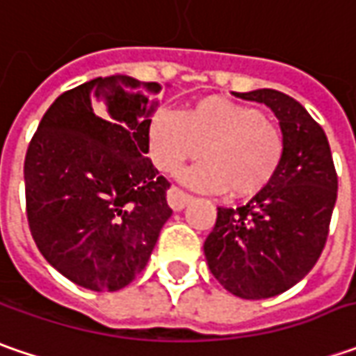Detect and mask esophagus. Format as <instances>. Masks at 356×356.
Here are the masks:
<instances>
[{"instance_id": "34e87169", "label": "esophagus", "mask_w": 356, "mask_h": 356, "mask_svg": "<svg viewBox=\"0 0 356 356\" xmlns=\"http://www.w3.org/2000/svg\"><path fill=\"white\" fill-rule=\"evenodd\" d=\"M166 198H168V206H170L172 210H182L186 204L192 200V196H190V194H186L184 190H180V188L172 186L170 190H168V194H166Z\"/></svg>"}]
</instances>
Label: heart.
Listing matches in <instances>:
<instances>
[{"label": "heart", "instance_id": "b5f03b06", "mask_svg": "<svg viewBox=\"0 0 356 356\" xmlns=\"http://www.w3.org/2000/svg\"><path fill=\"white\" fill-rule=\"evenodd\" d=\"M146 146L156 168L168 174L202 152L204 160L184 174L188 184L252 198L277 178L287 143L259 106L210 95L182 113L158 108L148 120Z\"/></svg>", "mask_w": 356, "mask_h": 356}]
</instances>
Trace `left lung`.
Wrapping results in <instances>:
<instances>
[{"instance_id":"8db88e82","label":"left lung","mask_w":356,"mask_h":356,"mask_svg":"<svg viewBox=\"0 0 356 356\" xmlns=\"http://www.w3.org/2000/svg\"><path fill=\"white\" fill-rule=\"evenodd\" d=\"M267 104L285 132L277 178L239 208H218L204 241L212 275L241 299H267L303 280L329 236L337 200V170L325 130L285 92H236Z\"/></svg>"}]
</instances>
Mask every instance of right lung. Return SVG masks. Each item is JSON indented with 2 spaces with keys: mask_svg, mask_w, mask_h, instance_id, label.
<instances>
[{
  "mask_svg": "<svg viewBox=\"0 0 356 356\" xmlns=\"http://www.w3.org/2000/svg\"><path fill=\"white\" fill-rule=\"evenodd\" d=\"M158 83L92 79L65 90L27 146L25 212L43 257L92 291H118L146 266L172 216L170 182L146 158Z\"/></svg>",
  "mask_w": 356,
  "mask_h": 356,
  "instance_id": "right-lung-1",
  "label": "right lung"
}]
</instances>
